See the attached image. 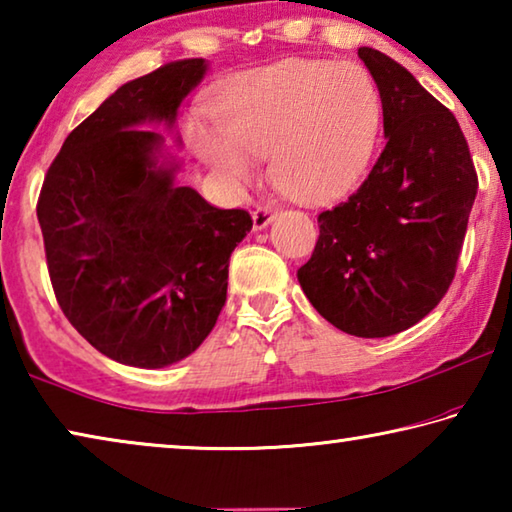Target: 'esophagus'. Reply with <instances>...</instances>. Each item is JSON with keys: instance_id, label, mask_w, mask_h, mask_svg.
Segmentation results:
<instances>
[{"instance_id": "1", "label": "esophagus", "mask_w": 512, "mask_h": 512, "mask_svg": "<svg viewBox=\"0 0 512 512\" xmlns=\"http://www.w3.org/2000/svg\"><path fill=\"white\" fill-rule=\"evenodd\" d=\"M273 210H268V207H257V210L253 212V230L255 232H259V230H264L268 223L273 221Z\"/></svg>"}]
</instances>
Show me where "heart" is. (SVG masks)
Instances as JSON below:
<instances>
[{
	"label": "heart",
	"mask_w": 512,
	"mask_h": 512,
	"mask_svg": "<svg viewBox=\"0 0 512 512\" xmlns=\"http://www.w3.org/2000/svg\"><path fill=\"white\" fill-rule=\"evenodd\" d=\"M214 124L219 135L196 131V149L230 187H246L250 160L268 158V178L282 194L320 205L359 183L377 144L381 103L357 63L284 60L225 85Z\"/></svg>",
	"instance_id": "1"
}]
</instances>
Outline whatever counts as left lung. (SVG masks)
Returning a JSON list of instances; mask_svg holds the SVG:
<instances>
[{
	"instance_id": "obj_1",
	"label": "left lung",
	"mask_w": 512,
	"mask_h": 512,
	"mask_svg": "<svg viewBox=\"0 0 512 512\" xmlns=\"http://www.w3.org/2000/svg\"><path fill=\"white\" fill-rule=\"evenodd\" d=\"M386 146L348 201L318 216L298 282L341 332L384 339L413 327L454 280L476 198V171L456 117L411 72L372 47Z\"/></svg>"
}]
</instances>
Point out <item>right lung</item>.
I'll return each instance as SVG.
<instances>
[{
  "label": "right lung",
  "instance_id": "add662e5",
  "mask_svg": "<svg viewBox=\"0 0 512 512\" xmlns=\"http://www.w3.org/2000/svg\"><path fill=\"white\" fill-rule=\"evenodd\" d=\"M207 67L178 60L121 85L67 135L40 192L58 305L92 348L124 366H171L207 339L232 250L253 228L246 210H219L180 187L183 160L149 128L178 135L180 103Z\"/></svg>",
  "mask_w": 512,
  "mask_h": 512
}]
</instances>
